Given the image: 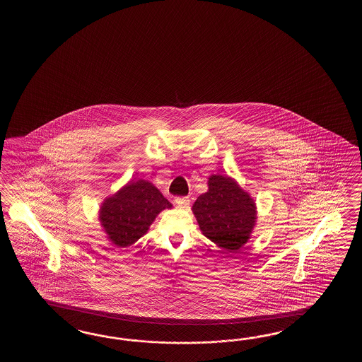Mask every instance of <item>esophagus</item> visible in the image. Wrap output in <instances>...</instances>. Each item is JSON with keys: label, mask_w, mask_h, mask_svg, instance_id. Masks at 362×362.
Wrapping results in <instances>:
<instances>
[{"label": "esophagus", "mask_w": 362, "mask_h": 362, "mask_svg": "<svg viewBox=\"0 0 362 362\" xmlns=\"http://www.w3.org/2000/svg\"><path fill=\"white\" fill-rule=\"evenodd\" d=\"M175 202L180 208H189V206H190V199L187 197H177Z\"/></svg>", "instance_id": "1"}]
</instances>
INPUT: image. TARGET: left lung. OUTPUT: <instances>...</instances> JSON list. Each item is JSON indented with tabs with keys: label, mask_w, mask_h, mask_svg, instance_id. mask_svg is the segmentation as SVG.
I'll return each instance as SVG.
<instances>
[{
	"label": "left lung",
	"mask_w": 362,
	"mask_h": 362,
	"mask_svg": "<svg viewBox=\"0 0 362 362\" xmlns=\"http://www.w3.org/2000/svg\"><path fill=\"white\" fill-rule=\"evenodd\" d=\"M200 230L228 252H237L251 237L256 223V206L248 192L233 178L212 175L208 192L192 204Z\"/></svg>",
	"instance_id": "left-lung-1"
}]
</instances>
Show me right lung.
Masks as SVG:
<instances>
[{"label":"right lung","instance_id":"1","mask_svg":"<svg viewBox=\"0 0 362 362\" xmlns=\"http://www.w3.org/2000/svg\"><path fill=\"white\" fill-rule=\"evenodd\" d=\"M172 207L154 185L145 180L129 181L102 203L100 225L116 247H128L146 234L155 217Z\"/></svg>","mask_w":362,"mask_h":362}]
</instances>
